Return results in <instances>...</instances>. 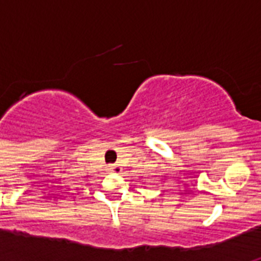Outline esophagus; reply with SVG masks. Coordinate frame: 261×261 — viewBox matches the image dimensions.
Masks as SVG:
<instances>
[{"label": "esophagus", "instance_id": "esophagus-1", "mask_svg": "<svg viewBox=\"0 0 261 261\" xmlns=\"http://www.w3.org/2000/svg\"><path fill=\"white\" fill-rule=\"evenodd\" d=\"M108 170H110L111 172H117V171H119V166H116V165H111V166H110V168H108Z\"/></svg>", "mask_w": 261, "mask_h": 261}]
</instances>
